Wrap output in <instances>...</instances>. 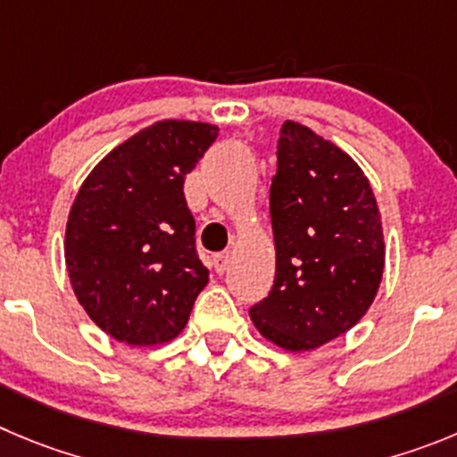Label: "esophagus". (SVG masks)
<instances>
[{"label":"esophagus","mask_w":457,"mask_h":457,"mask_svg":"<svg viewBox=\"0 0 457 457\" xmlns=\"http://www.w3.org/2000/svg\"><path fill=\"white\" fill-rule=\"evenodd\" d=\"M212 263H214V270L219 272V275H223V272L228 270V266H229V254H228V253L214 254V259H212Z\"/></svg>","instance_id":"34e87169"}]
</instances>
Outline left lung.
<instances>
[{
    "mask_svg": "<svg viewBox=\"0 0 457 457\" xmlns=\"http://www.w3.org/2000/svg\"><path fill=\"white\" fill-rule=\"evenodd\" d=\"M270 220L275 281L250 318L279 347L315 349L352 329L377 295L386 262L377 198L347 153L287 121Z\"/></svg>",
    "mask_w": 457,
    "mask_h": 457,
    "instance_id": "1",
    "label": "left lung"
}]
</instances>
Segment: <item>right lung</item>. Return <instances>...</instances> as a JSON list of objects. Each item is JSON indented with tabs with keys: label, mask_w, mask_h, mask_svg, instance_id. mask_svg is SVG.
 I'll return each mask as SVG.
<instances>
[{
	"label": "right lung",
	"mask_w": 457,
	"mask_h": 457,
	"mask_svg": "<svg viewBox=\"0 0 457 457\" xmlns=\"http://www.w3.org/2000/svg\"><path fill=\"white\" fill-rule=\"evenodd\" d=\"M216 137L212 123H155L104 157L71 204V287L119 343L148 347L176 338L207 287L182 187Z\"/></svg>",
	"instance_id": "right-lung-1"
}]
</instances>
